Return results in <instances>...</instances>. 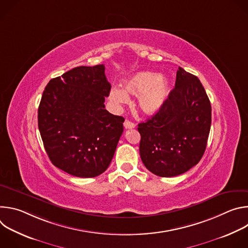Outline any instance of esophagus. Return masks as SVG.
I'll return each mask as SVG.
<instances>
[{
  "label": "esophagus",
  "instance_id": "34e87169",
  "mask_svg": "<svg viewBox=\"0 0 248 248\" xmlns=\"http://www.w3.org/2000/svg\"><path fill=\"white\" fill-rule=\"evenodd\" d=\"M124 128H126V129H131V128H134V127H135V124H134L132 122H130V121H128V120H125L124 123Z\"/></svg>",
  "mask_w": 248,
  "mask_h": 248
}]
</instances>
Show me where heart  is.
<instances>
[{
  "instance_id": "obj_1",
  "label": "heart",
  "mask_w": 248,
  "mask_h": 248,
  "mask_svg": "<svg viewBox=\"0 0 248 248\" xmlns=\"http://www.w3.org/2000/svg\"><path fill=\"white\" fill-rule=\"evenodd\" d=\"M170 82L167 78L150 72L137 73L124 81V88L113 87L109 98L116 105L126 104L128 95L138 97V108L145 115L157 114L168 98Z\"/></svg>"
}]
</instances>
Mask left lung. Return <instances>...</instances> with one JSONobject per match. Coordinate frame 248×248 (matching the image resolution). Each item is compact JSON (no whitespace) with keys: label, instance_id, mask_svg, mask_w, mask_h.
<instances>
[{"label":"left lung","instance_id":"1","mask_svg":"<svg viewBox=\"0 0 248 248\" xmlns=\"http://www.w3.org/2000/svg\"><path fill=\"white\" fill-rule=\"evenodd\" d=\"M211 127V104L197 77L179 67L163 108L138 124L139 153L154 174H182L202 158Z\"/></svg>","mask_w":248,"mask_h":248}]
</instances>
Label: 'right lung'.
<instances>
[{"label": "right lung", "mask_w": 248, "mask_h": 248, "mask_svg": "<svg viewBox=\"0 0 248 248\" xmlns=\"http://www.w3.org/2000/svg\"><path fill=\"white\" fill-rule=\"evenodd\" d=\"M110 90L104 64L78 66L49 81L38 127L54 166L78 178H94L108 169L124 122L105 109Z\"/></svg>", "instance_id": "obj_1"}]
</instances>
